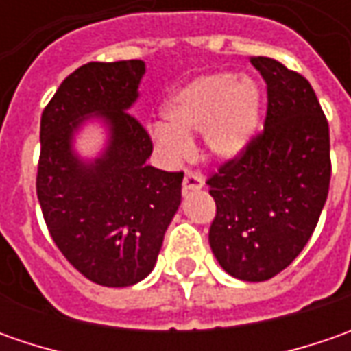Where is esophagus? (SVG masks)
<instances>
[{"label":"esophagus","mask_w":351,"mask_h":351,"mask_svg":"<svg viewBox=\"0 0 351 351\" xmlns=\"http://www.w3.org/2000/svg\"><path fill=\"white\" fill-rule=\"evenodd\" d=\"M205 185V180L199 176V173H195V171H185V176H183V193H189V191H197V189H201Z\"/></svg>","instance_id":"esophagus-1"}]
</instances>
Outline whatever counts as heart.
I'll return each mask as SVG.
<instances>
[{
	"label": "heart",
	"mask_w": 351,
	"mask_h": 351,
	"mask_svg": "<svg viewBox=\"0 0 351 351\" xmlns=\"http://www.w3.org/2000/svg\"><path fill=\"white\" fill-rule=\"evenodd\" d=\"M150 134L164 154L187 152L191 134L201 132L203 154L230 162L248 150L262 123V89L250 75L232 72L201 74L169 95Z\"/></svg>",
	"instance_id": "heart-1"
}]
</instances>
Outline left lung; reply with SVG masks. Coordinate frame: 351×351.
<instances>
[{
  "instance_id": "left-lung-1",
  "label": "left lung",
  "mask_w": 351,
  "mask_h": 351,
  "mask_svg": "<svg viewBox=\"0 0 351 351\" xmlns=\"http://www.w3.org/2000/svg\"><path fill=\"white\" fill-rule=\"evenodd\" d=\"M267 86V115L240 158L210 178L217 217L209 244L228 276L265 281L306 246L330 185V132L303 75L265 56L252 58Z\"/></svg>"
}]
</instances>
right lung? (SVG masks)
Returning a JSON list of instances; mask_svg holds the SVG:
<instances>
[{
    "mask_svg": "<svg viewBox=\"0 0 351 351\" xmlns=\"http://www.w3.org/2000/svg\"><path fill=\"white\" fill-rule=\"evenodd\" d=\"M142 60L89 62L60 84L40 119L36 195L50 236L75 269L103 287H128L154 269L182 203V171L148 166L152 141L130 115ZM108 130L99 156L73 148L86 120Z\"/></svg>",
    "mask_w": 351,
    "mask_h": 351,
    "instance_id": "obj_1",
    "label": "right lung"
}]
</instances>
